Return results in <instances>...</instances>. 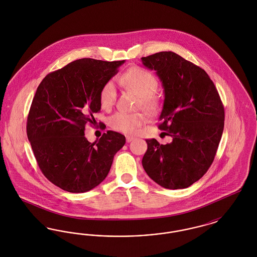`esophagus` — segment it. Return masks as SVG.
<instances>
[{"label":"esophagus","instance_id":"34e87169","mask_svg":"<svg viewBox=\"0 0 257 257\" xmlns=\"http://www.w3.org/2000/svg\"><path fill=\"white\" fill-rule=\"evenodd\" d=\"M133 140H134V138L131 137V136H127V137H126V142H127V143H130V142H132Z\"/></svg>","mask_w":257,"mask_h":257}]
</instances>
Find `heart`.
<instances>
[{"instance_id":"heart-1","label":"heart","mask_w":257,"mask_h":257,"mask_svg":"<svg viewBox=\"0 0 257 257\" xmlns=\"http://www.w3.org/2000/svg\"><path fill=\"white\" fill-rule=\"evenodd\" d=\"M118 82L139 95V106L148 113L156 112L159 108V99L155 92L158 88L156 77L146 69L133 66L128 68L118 77ZM116 99V88L112 80L102 86L100 91V103L104 109H110ZM145 117L142 113H128L117 111L110 115V127L124 134H133L137 128L143 125Z\"/></svg>"}]
</instances>
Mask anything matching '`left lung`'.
<instances>
[{
  "mask_svg": "<svg viewBox=\"0 0 257 257\" xmlns=\"http://www.w3.org/2000/svg\"><path fill=\"white\" fill-rule=\"evenodd\" d=\"M155 70L165 91L158 128L172 142L160 145L147 140L143 167L160 186L185 189L199 180L216 156L224 126V109L219 92L199 66L173 52L142 58Z\"/></svg>",
  "mask_w": 257,
  "mask_h": 257,
  "instance_id": "left-lung-1",
  "label": "left lung"
}]
</instances>
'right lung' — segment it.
Here are the masks:
<instances>
[{
    "instance_id": "1",
    "label": "right lung",
    "mask_w": 257,
    "mask_h": 257,
    "mask_svg": "<svg viewBox=\"0 0 257 257\" xmlns=\"http://www.w3.org/2000/svg\"><path fill=\"white\" fill-rule=\"evenodd\" d=\"M124 61L81 59L48 74L39 84L27 119V135L37 165L50 182L69 193L101 183L125 137L107 131L94 143L86 123L101 109L100 91Z\"/></svg>"
}]
</instances>
